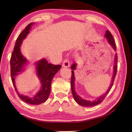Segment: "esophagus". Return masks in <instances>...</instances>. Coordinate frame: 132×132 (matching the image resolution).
Listing matches in <instances>:
<instances>
[{
    "label": "esophagus",
    "instance_id": "1",
    "mask_svg": "<svg viewBox=\"0 0 132 132\" xmlns=\"http://www.w3.org/2000/svg\"><path fill=\"white\" fill-rule=\"evenodd\" d=\"M62 67L63 68H69L70 67V63L69 61L68 60H65L63 62L62 64Z\"/></svg>",
    "mask_w": 132,
    "mask_h": 132
}]
</instances>
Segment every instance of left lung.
I'll use <instances>...</instances> for the list:
<instances>
[{
	"instance_id": "1",
	"label": "left lung",
	"mask_w": 132,
	"mask_h": 132,
	"mask_svg": "<svg viewBox=\"0 0 132 132\" xmlns=\"http://www.w3.org/2000/svg\"><path fill=\"white\" fill-rule=\"evenodd\" d=\"M104 38L108 41L109 45H110L112 48L113 49L114 52H116V44L114 43V41L112 35H111V32L109 30H106L105 33L104 35ZM117 55L116 53H115L114 55V65L113 67V75L112 76L111 81L110 83V85H109L107 90L105 91L104 94L101 95L100 96L98 97L95 100L91 101V100H87L86 99H84L82 97H80L79 95H78L76 91H75V75H74V70H75L77 67V63L72 64V66L71 67V69L72 70L71 71V92L72 96L74 97V99L75 102H76L78 104H79L81 106H92L94 105H96L99 104L104 99L106 95L108 94L109 91L111 90L112 87L113 86V82L115 78L116 72H117Z\"/></svg>"
}]
</instances>
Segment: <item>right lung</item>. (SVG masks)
Returning a JSON list of instances; mask_svg holds the SVG:
<instances>
[{
    "instance_id": "obj_1",
    "label": "right lung",
    "mask_w": 132,
    "mask_h": 132,
    "mask_svg": "<svg viewBox=\"0 0 132 132\" xmlns=\"http://www.w3.org/2000/svg\"><path fill=\"white\" fill-rule=\"evenodd\" d=\"M34 24L35 23H31L28 25L17 38L10 60L11 76L13 85L19 97L24 102L30 104L38 105L46 102L48 99L51 90L53 78L60 70L61 65H54L49 63L45 58H42L36 62L35 63L36 74L41 84L40 89L35 96L32 97L27 95L20 94L18 91L15 84L16 78L19 74L25 71L26 66L29 63V61L22 54L20 47L23 41L28 35L32 27Z\"/></svg>"
}]
</instances>
